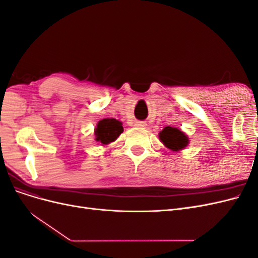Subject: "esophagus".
<instances>
[{"label": "esophagus", "instance_id": "esophagus-1", "mask_svg": "<svg viewBox=\"0 0 258 258\" xmlns=\"http://www.w3.org/2000/svg\"><path fill=\"white\" fill-rule=\"evenodd\" d=\"M136 126H137V127H145L146 123L143 122V121H137V122H136Z\"/></svg>", "mask_w": 258, "mask_h": 258}]
</instances>
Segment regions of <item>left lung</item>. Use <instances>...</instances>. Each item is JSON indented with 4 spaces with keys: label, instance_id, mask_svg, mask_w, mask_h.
<instances>
[{
    "label": "left lung",
    "instance_id": "obj_1",
    "mask_svg": "<svg viewBox=\"0 0 258 258\" xmlns=\"http://www.w3.org/2000/svg\"><path fill=\"white\" fill-rule=\"evenodd\" d=\"M159 138L161 142L172 151L183 150L188 144V138L182 131L172 127H166L163 129L159 134Z\"/></svg>",
    "mask_w": 258,
    "mask_h": 258
}]
</instances>
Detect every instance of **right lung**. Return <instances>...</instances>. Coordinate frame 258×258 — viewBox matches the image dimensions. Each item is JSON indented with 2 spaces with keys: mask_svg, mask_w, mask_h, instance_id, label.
Segmentation results:
<instances>
[{
  "mask_svg": "<svg viewBox=\"0 0 258 258\" xmlns=\"http://www.w3.org/2000/svg\"><path fill=\"white\" fill-rule=\"evenodd\" d=\"M122 131L123 128L119 120L114 118H104L100 120L97 124L95 131L96 140L106 145L108 143L114 142Z\"/></svg>",
  "mask_w": 258,
  "mask_h": 258,
  "instance_id": "obj_1",
  "label": "right lung"
}]
</instances>
